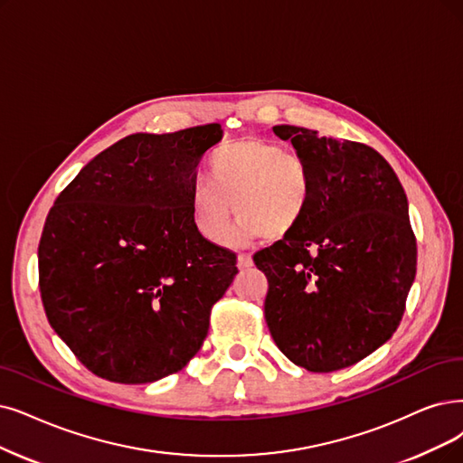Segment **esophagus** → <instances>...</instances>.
<instances>
[{
    "instance_id": "34e87169",
    "label": "esophagus",
    "mask_w": 463,
    "mask_h": 463,
    "mask_svg": "<svg viewBox=\"0 0 463 463\" xmlns=\"http://www.w3.org/2000/svg\"><path fill=\"white\" fill-rule=\"evenodd\" d=\"M237 268L239 269H249L252 268V256L250 254H237Z\"/></svg>"
}]
</instances>
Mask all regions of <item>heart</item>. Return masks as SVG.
<instances>
[{"instance_id":"heart-1","label":"heart","mask_w":463,"mask_h":463,"mask_svg":"<svg viewBox=\"0 0 463 463\" xmlns=\"http://www.w3.org/2000/svg\"><path fill=\"white\" fill-rule=\"evenodd\" d=\"M213 184L197 182L190 195L195 228L213 243L232 237L235 214L239 235L283 239L302 224L311 205V176L306 163L281 144L243 138L209 163ZM236 209H232V205Z\"/></svg>"}]
</instances>
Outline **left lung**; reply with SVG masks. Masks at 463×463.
Instances as JSON below:
<instances>
[{
  "instance_id": "1",
  "label": "left lung",
  "mask_w": 463,
  "mask_h": 463,
  "mask_svg": "<svg viewBox=\"0 0 463 463\" xmlns=\"http://www.w3.org/2000/svg\"><path fill=\"white\" fill-rule=\"evenodd\" d=\"M311 176L292 233L254 254L268 277L271 338L309 373H332L392 338L416 277V237L401 182L371 146L275 125Z\"/></svg>"
}]
</instances>
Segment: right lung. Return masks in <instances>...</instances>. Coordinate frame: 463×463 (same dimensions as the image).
<instances>
[{"label": "right lung", "instance_id": "add662e5", "mask_svg": "<svg viewBox=\"0 0 463 463\" xmlns=\"http://www.w3.org/2000/svg\"><path fill=\"white\" fill-rule=\"evenodd\" d=\"M218 123L125 137L90 159L45 220L40 290L47 319L90 373L147 383L186 364L235 254L194 224L190 195Z\"/></svg>", "mask_w": 463, "mask_h": 463}]
</instances>
